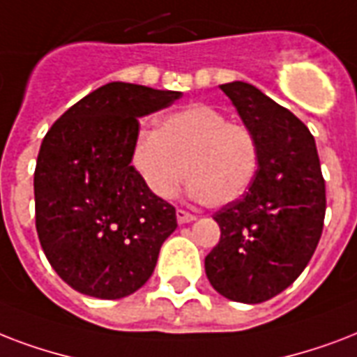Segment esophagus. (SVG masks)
Instances as JSON below:
<instances>
[{"instance_id":"1","label":"esophagus","mask_w":357,"mask_h":357,"mask_svg":"<svg viewBox=\"0 0 357 357\" xmlns=\"http://www.w3.org/2000/svg\"><path fill=\"white\" fill-rule=\"evenodd\" d=\"M176 222L181 223H190V222H195V216L193 214H190V212H186V210L178 208L176 210Z\"/></svg>"}]
</instances>
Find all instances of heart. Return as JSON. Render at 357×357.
<instances>
[{
	"instance_id": "heart-1",
	"label": "heart",
	"mask_w": 357,
	"mask_h": 357,
	"mask_svg": "<svg viewBox=\"0 0 357 357\" xmlns=\"http://www.w3.org/2000/svg\"><path fill=\"white\" fill-rule=\"evenodd\" d=\"M132 165L162 199L175 195L186 171L192 197L218 208L242 197L255 181L259 147L250 130L229 123L216 107L190 104L164 115L156 132L141 130Z\"/></svg>"
}]
</instances>
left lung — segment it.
Returning a JSON list of instances; mask_svg holds the SVG:
<instances>
[{"instance_id": "8db88e82", "label": "left lung", "mask_w": 357, "mask_h": 357, "mask_svg": "<svg viewBox=\"0 0 357 357\" xmlns=\"http://www.w3.org/2000/svg\"><path fill=\"white\" fill-rule=\"evenodd\" d=\"M220 87L255 137L259 171L242 197L214 214L222 236L204 272L222 296L261 303L311 261L324 227V176L314 137L296 115L244 82Z\"/></svg>"}]
</instances>
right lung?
<instances>
[{"label":"right lung","mask_w":357,"mask_h":357,"mask_svg":"<svg viewBox=\"0 0 357 357\" xmlns=\"http://www.w3.org/2000/svg\"><path fill=\"white\" fill-rule=\"evenodd\" d=\"M178 91L112 82L84 96L44 135L35 167V225L44 255L74 291L130 296L153 275L175 206L134 169L137 119L178 100Z\"/></svg>","instance_id":"1"}]
</instances>
